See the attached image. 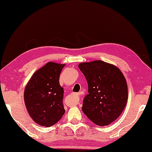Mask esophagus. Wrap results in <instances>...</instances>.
Wrapping results in <instances>:
<instances>
[{"instance_id":"obj_1","label":"esophagus","mask_w":152,"mask_h":152,"mask_svg":"<svg viewBox=\"0 0 152 152\" xmlns=\"http://www.w3.org/2000/svg\"><path fill=\"white\" fill-rule=\"evenodd\" d=\"M73 95L76 97L77 99H79V97H80V93H73Z\"/></svg>"}]
</instances>
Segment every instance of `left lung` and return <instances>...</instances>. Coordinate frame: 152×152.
<instances>
[{"label": "left lung", "instance_id": "1", "mask_svg": "<svg viewBox=\"0 0 152 152\" xmlns=\"http://www.w3.org/2000/svg\"><path fill=\"white\" fill-rule=\"evenodd\" d=\"M88 83V94L82 111L98 126H107L117 119L128 99L127 84L120 70L101 60L79 64Z\"/></svg>", "mask_w": 152, "mask_h": 152}]
</instances>
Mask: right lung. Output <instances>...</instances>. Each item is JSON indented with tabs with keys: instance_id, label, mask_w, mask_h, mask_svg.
Instances as JSON below:
<instances>
[{
	"instance_id": "add662e5",
	"label": "right lung",
	"mask_w": 152,
	"mask_h": 152,
	"mask_svg": "<svg viewBox=\"0 0 152 152\" xmlns=\"http://www.w3.org/2000/svg\"><path fill=\"white\" fill-rule=\"evenodd\" d=\"M65 64L48 62L32 75L24 91L27 111L39 125L49 127L65 113L59 76Z\"/></svg>"
}]
</instances>
